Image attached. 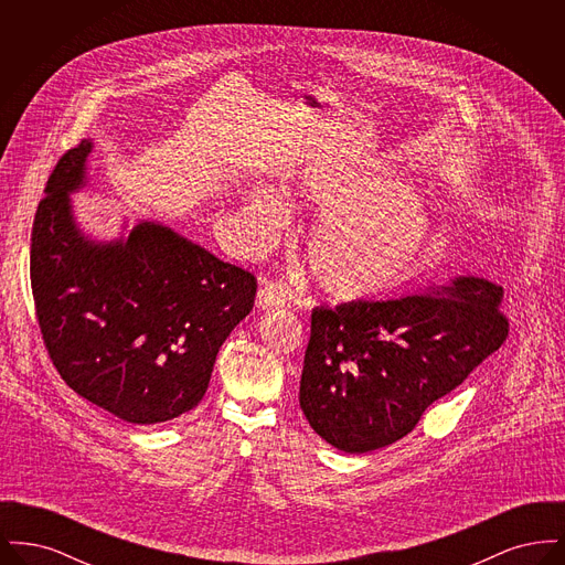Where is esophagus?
<instances>
[{
    "mask_svg": "<svg viewBox=\"0 0 565 565\" xmlns=\"http://www.w3.org/2000/svg\"><path fill=\"white\" fill-rule=\"evenodd\" d=\"M286 305V292L284 288L277 286H260L258 295H256V307L258 309H270V307H281Z\"/></svg>",
    "mask_w": 565,
    "mask_h": 565,
    "instance_id": "1",
    "label": "esophagus"
}]
</instances>
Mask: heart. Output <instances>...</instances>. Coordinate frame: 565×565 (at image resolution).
I'll use <instances>...</instances> for the list:
<instances>
[{"label":"heart","instance_id":"1","mask_svg":"<svg viewBox=\"0 0 565 565\" xmlns=\"http://www.w3.org/2000/svg\"><path fill=\"white\" fill-rule=\"evenodd\" d=\"M290 196L311 205L302 256L323 292L345 302H364L398 292L428 269L438 231L422 192L383 167L353 173L307 171ZM286 222L281 196L265 184L242 194L243 242L267 249Z\"/></svg>","mask_w":565,"mask_h":565}]
</instances>
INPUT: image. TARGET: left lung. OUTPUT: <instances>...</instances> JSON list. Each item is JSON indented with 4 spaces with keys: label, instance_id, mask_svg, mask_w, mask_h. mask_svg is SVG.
<instances>
[{
    "label": "left lung",
    "instance_id": "left-lung-1",
    "mask_svg": "<svg viewBox=\"0 0 565 565\" xmlns=\"http://www.w3.org/2000/svg\"><path fill=\"white\" fill-rule=\"evenodd\" d=\"M504 290L459 275L422 295L345 302L311 313L300 408L345 454L401 440L507 341Z\"/></svg>",
    "mask_w": 565,
    "mask_h": 565
}]
</instances>
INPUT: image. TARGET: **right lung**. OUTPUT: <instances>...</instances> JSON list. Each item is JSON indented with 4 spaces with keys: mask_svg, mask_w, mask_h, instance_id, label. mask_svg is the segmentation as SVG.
Returning a JSON list of instances; mask_svg holds the SVG:
<instances>
[{
    "mask_svg": "<svg viewBox=\"0 0 565 565\" xmlns=\"http://www.w3.org/2000/svg\"><path fill=\"white\" fill-rule=\"evenodd\" d=\"M93 141L56 162L31 233L38 322L63 381L122 422L150 426L201 403L215 355L254 307L252 273L157 220L99 242L70 194L88 186Z\"/></svg>",
    "mask_w": 565,
    "mask_h": 565,
    "instance_id": "add662e5",
    "label": "right lung"
}]
</instances>
